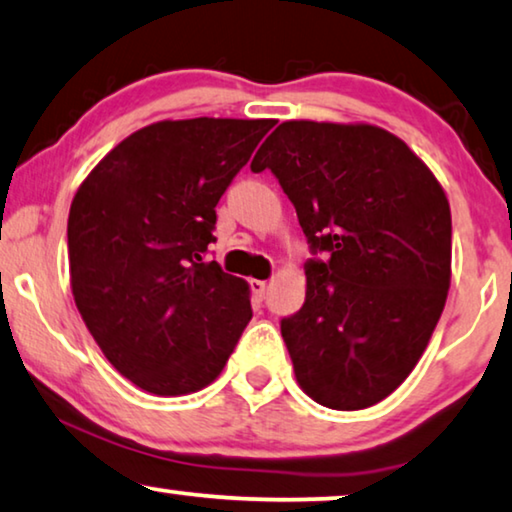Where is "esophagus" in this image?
Masks as SVG:
<instances>
[{"mask_svg":"<svg viewBox=\"0 0 512 512\" xmlns=\"http://www.w3.org/2000/svg\"><path fill=\"white\" fill-rule=\"evenodd\" d=\"M249 286H251V293H254L256 300H263L265 298V291H268V284H265V281L251 279Z\"/></svg>","mask_w":512,"mask_h":512,"instance_id":"1","label":"esophagus"}]
</instances>
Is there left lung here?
Here are the masks:
<instances>
[{
    "label": "left lung",
    "mask_w": 512,
    "mask_h": 512,
    "mask_svg": "<svg viewBox=\"0 0 512 512\" xmlns=\"http://www.w3.org/2000/svg\"><path fill=\"white\" fill-rule=\"evenodd\" d=\"M272 170L314 258L307 298L281 318L314 402L358 411L418 365L450 288V205L422 161L372 124L284 122L251 170Z\"/></svg>",
    "instance_id": "1"
}]
</instances>
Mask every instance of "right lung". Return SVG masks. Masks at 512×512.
Listing matches in <instances>:
<instances>
[{
  "mask_svg": "<svg viewBox=\"0 0 512 512\" xmlns=\"http://www.w3.org/2000/svg\"><path fill=\"white\" fill-rule=\"evenodd\" d=\"M274 120L157 122L80 184L69 212L76 307L122 376L152 395L212 383L251 321L249 286L205 263L219 198Z\"/></svg>",
  "mask_w": 512,
  "mask_h": 512,
  "instance_id": "1",
  "label": "right lung"
}]
</instances>
